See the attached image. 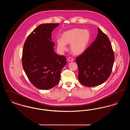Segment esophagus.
I'll list each match as a JSON object with an SVG mask.
<instances>
[{
  "mask_svg": "<svg viewBox=\"0 0 130 130\" xmlns=\"http://www.w3.org/2000/svg\"><path fill=\"white\" fill-rule=\"evenodd\" d=\"M67 60H68L69 61H70V62H72V61H74V59H73V58H72V57H69Z\"/></svg>",
  "mask_w": 130,
  "mask_h": 130,
  "instance_id": "34e87169",
  "label": "esophagus"
}]
</instances>
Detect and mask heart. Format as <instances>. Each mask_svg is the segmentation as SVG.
Segmentation results:
<instances>
[{
	"label": "heart",
	"mask_w": 130,
	"mask_h": 130,
	"mask_svg": "<svg viewBox=\"0 0 130 130\" xmlns=\"http://www.w3.org/2000/svg\"><path fill=\"white\" fill-rule=\"evenodd\" d=\"M91 39L90 31L80 28H74L63 32L61 38L57 39V48L62 53L67 50V44L70 45V50L74 55L84 53Z\"/></svg>",
	"instance_id": "1"
}]
</instances>
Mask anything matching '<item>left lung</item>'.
Returning <instances> with one entry per match:
<instances>
[{"instance_id": "obj_1", "label": "left lung", "mask_w": 130, "mask_h": 130, "mask_svg": "<svg viewBox=\"0 0 130 130\" xmlns=\"http://www.w3.org/2000/svg\"><path fill=\"white\" fill-rule=\"evenodd\" d=\"M98 29L95 39L76 58L78 80L82 85L90 87L98 86L108 79L115 61L110 40L100 29Z\"/></svg>"}]
</instances>
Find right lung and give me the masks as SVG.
Segmentation results:
<instances>
[{
    "label": "right lung",
    "instance_id": "right-lung-1",
    "mask_svg": "<svg viewBox=\"0 0 130 130\" xmlns=\"http://www.w3.org/2000/svg\"><path fill=\"white\" fill-rule=\"evenodd\" d=\"M58 23L42 24L28 37L23 46L22 63L25 74L31 84L40 90L56 86L60 72L66 64L65 56L54 51L52 32Z\"/></svg>",
    "mask_w": 130,
    "mask_h": 130
}]
</instances>
